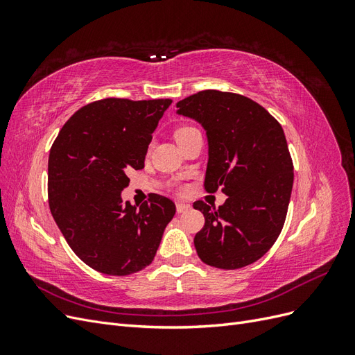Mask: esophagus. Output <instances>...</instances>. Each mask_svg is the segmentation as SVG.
Instances as JSON below:
<instances>
[{"instance_id":"1","label":"esophagus","mask_w":355,"mask_h":355,"mask_svg":"<svg viewBox=\"0 0 355 355\" xmlns=\"http://www.w3.org/2000/svg\"><path fill=\"white\" fill-rule=\"evenodd\" d=\"M189 209H191V204H188V202H182V201H178V202H176V210H178V213L188 211Z\"/></svg>"}]
</instances>
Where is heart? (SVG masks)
Instances as JSON below:
<instances>
[{"instance_id": "1", "label": "heart", "mask_w": 355, "mask_h": 355, "mask_svg": "<svg viewBox=\"0 0 355 355\" xmlns=\"http://www.w3.org/2000/svg\"><path fill=\"white\" fill-rule=\"evenodd\" d=\"M194 130H197V128L191 127V125H184V127L178 128L176 133H175V136H176V141H179V139H182V137L187 136V135H188V133H191V132H194Z\"/></svg>"}]
</instances>
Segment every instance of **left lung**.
Returning a JSON list of instances; mask_svg holds the SVG:
<instances>
[{"label":"left lung","instance_id":"obj_1","mask_svg":"<svg viewBox=\"0 0 355 355\" xmlns=\"http://www.w3.org/2000/svg\"><path fill=\"white\" fill-rule=\"evenodd\" d=\"M178 114L207 135V192L228 198L219 209L196 201L204 227L194 244L200 259L220 270L256 262L271 249L286 220L293 163L283 127L263 106L237 93L202 90L176 103Z\"/></svg>","mask_w":355,"mask_h":355}]
</instances>
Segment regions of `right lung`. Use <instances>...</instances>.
Here are the masks:
<instances>
[{
    "instance_id": "1",
    "label": "right lung",
    "mask_w": 355,
    "mask_h": 355,
    "mask_svg": "<svg viewBox=\"0 0 355 355\" xmlns=\"http://www.w3.org/2000/svg\"><path fill=\"white\" fill-rule=\"evenodd\" d=\"M170 99L108 98L83 106L62 127L49 155V206L73 253L93 270L128 275L154 261L175 202L153 194L123 201L127 173L145 155Z\"/></svg>"
}]
</instances>
